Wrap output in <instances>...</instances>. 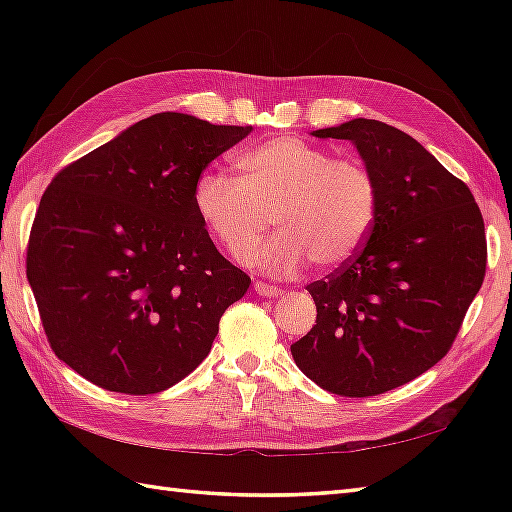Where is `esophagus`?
I'll return each mask as SVG.
<instances>
[{"mask_svg":"<svg viewBox=\"0 0 512 512\" xmlns=\"http://www.w3.org/2000/svg\"><path fill=\"white\" fill-rule=\"evenodd\" d=\"M255 292H257V295H262V297H279V295H284V290L277 288V286L264 284V281H255Z\"/></svg>","mask_w":512,"mask_h":512,"instance_id":"obj_1","label":"esophagus"}]
</instances>
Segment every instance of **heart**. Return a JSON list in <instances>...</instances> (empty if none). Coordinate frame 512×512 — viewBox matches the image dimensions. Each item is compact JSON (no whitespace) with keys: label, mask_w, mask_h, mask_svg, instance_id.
<instances>
[{"label":"heart","mask_w":512,"mask_h":512,"mask_svg":"<svg viewBox=\"0 0 512 512\" xmlns=\"http://www.w3.org/2000/svg\"><path fill=\"white\" fill-rule=\"evenodd\" d=\"M242 178L206 169L193 206L206 231L237 262L252 255L276 217L280 233L250 259L275 277H292L310 259L323 270L350 264L372 235L378 184L365 165L279 136L237 158Z\"/></svg>","instance_id":"1"}]
</instances>
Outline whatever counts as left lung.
Returning <instances> with one entry per match:
<instances>
[{
	"label": "left lung",
	"mask_w": 512,
	"mask_h": 512,
	"mask_svg": "<svg viewBox=\"0 0 512 512\" xmlns=\"http://www.w3.org/2000/svg\"><path fill=\"white\" fill-rule=\"evenodd\" d=\"M312 136L356 147L378 215L361 253L306 288L317 325L290 352L332 394L378 396L451 350L484 281V220L471 189L396 127L354 118Z\"/></svg>",
	"instance_id": "8db88e82"
}]
</instances>
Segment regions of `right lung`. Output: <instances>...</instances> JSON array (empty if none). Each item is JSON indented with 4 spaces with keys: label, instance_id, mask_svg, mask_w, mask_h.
<instances>
[{
    "label": "right lung",
    "instance_id": "add662e5",
    "mask_svg": "<svg viewBox=\"0 0 512 512\" xmlns=\"http://www.w3.org/2000/svg\"><path fill=\"white\" fill-rule=\"evenodd\" d=\"M253 127L178 112L138 121L61 169L32 222L26 275L52 352L90 383L158 394L211 352L250 277L220 255L195 182Z\"/></svg>",
    "mask_w": 512,
    "mask_h": 512
}]
</instances>
